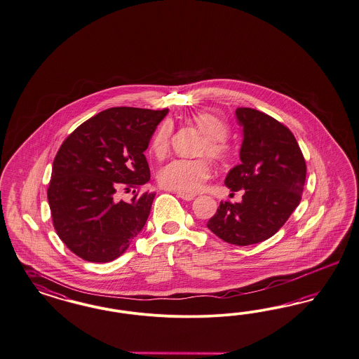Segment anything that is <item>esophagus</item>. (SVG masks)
<instances>
[{
	"label": "esophagus",
	"instance_id": "obj_1",
	"mask_svg": "<svg viewBox=\"0 0 359 359\" xmlns=\"http://www.w3.org/2000/svg\"><path fill=\"white\" fill-rule=\"evenodd\" d=\"M176 195H177V198H183V200H186V201H191V200H194V198H195V195H191V194L177 192Z\"/></svg>",
	"mask_w": 359,
	"mask_h": 359
}]
</instances>
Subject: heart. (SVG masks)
<instances>
[{
  "label": "heart",
  "instance_id": "1",
  "mask_svg": "<svg viewBox=\"0 0 359 359\" xmlns=\"http://www.w3.org/2000/svg\"><path fill=\"white\" fill-rule=\"evenodd\" d=\"M192 123L204 133L198 147V154L208 155L213 161H223L229 154L226 142L228 126L222 118L208 111L196 112ZM172 126L168 122L161 124L151 140V152L163 159L170 149ZM210 176V165L204 158L175 159L165 164L158 175L161 187L183 194H196Z\"/></svg>",
  "mask_w": 359,
  "mask_h": 359
}]
</instances>
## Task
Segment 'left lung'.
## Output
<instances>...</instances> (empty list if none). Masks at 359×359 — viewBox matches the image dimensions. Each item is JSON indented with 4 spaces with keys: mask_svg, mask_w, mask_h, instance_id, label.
Returning <instances> with one entry per match:
<instances>
[{
    "mask_svg": "<svg viewBox=\"0 0 359 359\" xmlns=\"http://www.w3.org/2000/svg\"><path fill=\"white\" fill-rule=\"evenodd\" d=\"M244 139L238 165L225 177L243 200L222 201L207 226L225 243L245 247L272 237L301 201L306 164L292 131L264 112L236 110Z\"/></svg>",
    "mask_w": 359,
    "mask_h": 359,
    "instance_id": "left-lung-1",
    "label": "left lung"
}]
</instances>
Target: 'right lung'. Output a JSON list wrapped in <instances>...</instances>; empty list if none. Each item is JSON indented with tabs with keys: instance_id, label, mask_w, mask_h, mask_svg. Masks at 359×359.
<instances>
[{
	"instance_id": "1",
	"label": "right lung",
	"mask_w": 359,
	"mask_h": 359,
	"mask_svg": "<svg viewBox=\"0 0 359 359\" xmlns=\"http://www.w3.org/2000/svg\"><path fill=\"white\" fill-rule=\"evenodd\" d=\"M168 110L112 107L76 127L53 163L48 188L57 235L78 257L109 262L123 255L149 219L154 192L116 201L119 189L151 177L144 151Z\"/></svg>"
}]
</instances>
